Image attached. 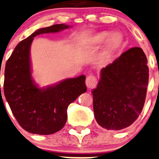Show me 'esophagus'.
<instances>
[{"mask_svg":"<svg viewBox=\"0 0 159 159\" xmlns=\"http://www.w3.org/2000/svg\"><path fill=\"white\" fill-rule=\"evenodd\" d=\"M86 85L88 88L92 89L97 86V78L93 75H89L86 78Z\"/></svg>","mask_w":159,"mask_h":159,"instance_id":"1","label":"esophagus"}]
</instances>
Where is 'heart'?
I'll list each match as a JSON object with an SVG mask.
<instances>
[{"mask_svg":"<svg viewBox=\"0 0 159 159\" xmlns=\"http://www.w3.org/2000/svg\"><path fill=\"white\" fill-rule=\"evenodd\" d=\"M122 39L123 36L119 32L115 31L110 33L109 31L104 30L100 32L92 37L89 38L88 40V45L89 47H97L107 40L104 51V59L108 60L111 58L115 51L119 47Z\"/></svg>","mask_w":159,"mask_h":159,"instance_id":"obj_1","label":"heart"}]
</instances>
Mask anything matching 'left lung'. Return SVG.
I'll return each instance as SVG.
<instances>
[{"label": "left lung", "instance_id": "1", "mask_svg": "<svg viewBox=\"0 0 159 159\" xmlns=\"http://www.w3.org/2000/svg\"><path fill=\"white\" fill-rule=\"evenodd\" d=\"M147 62L143 49L133 47L102 68L97 88L92 91L94 116L101 127L123 129L139 117L148 83Z\"/></svg>", "mask_w": 159, "mask_h": 159}]
</instances>
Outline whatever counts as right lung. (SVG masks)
I'll return each instance as SVG.
<instances>
[{
	"instance_id": "right-lung-1",
	"label": "right lung",
	"mask_w": 159,
	"mask_h": 159,
	"mask_svg": "<svg viewBox=\"0 0 159 159\" xmlns=\"http://www.w3.org/2000/svg\"><path fill=\"white\" fill-rule=\"evenodd\" d=\"M69 27L56 24L39 29L18 43L7 61L5 98L19 124L29 133L49 135L61 129L66 123L68 105L87 91L84 75L67 78L43 88H39L32 78L30 52L33 38Z\"/></svg>"
}]
</instances>
